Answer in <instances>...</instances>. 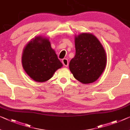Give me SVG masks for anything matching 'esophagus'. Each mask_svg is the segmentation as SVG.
Instances as JSON below:
<instances>
[{"label":"esophagus","mask_w":130,"mask_h":130,"mask_svg":"<svg viewBox=\"0 0 130 130\" xmlns=\"http://www.w3.org/2000/svg\"><path fill=\"white\" fill-rule=\"evenodd\" d=\"M62 63L63 64V65L66 67H67L69 66V61L67 59H63L62 60Z\"/></svg>","instance_id":"esophagus-1"}]
</instances>
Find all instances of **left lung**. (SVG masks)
Masks as SVG:
<instances>
[{
	"label": "left lung",
	"mask_w": 130,
	"mask_h": 130,
	"mask_svg": "<svg viewBox=\"0 0 130 130\" xmlns=\"http://www.w3.org/2000/svg\"><path fill=\"white\" fill-rule=\"evenodd\" d=\"M75 55L69 67L73 76L83 84L96 81L106 63L104 49L94 35L83 33L75 38Z\"/></svg>",
	"instance_id": "8db88e82"
}]
</instances>
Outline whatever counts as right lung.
Returning a JSON list of instances; mask_svg holds the SVG:
<instances>
[{"instance_id":"add662e5","label":"right lung","mask_w":130,"mask_h":130,"mask_svg":"<svg viewBox=\"0 0 130 130\" xmlns=\"http://www.w3.org/2000/svg\"><path fill=\"white\" fill-rule=\"evenodd\" d=\"M22 63L27 74L37 82L49 80L63 66L49 40L41 37H36L26 45Z\"/></svg>"}]
</instances>
